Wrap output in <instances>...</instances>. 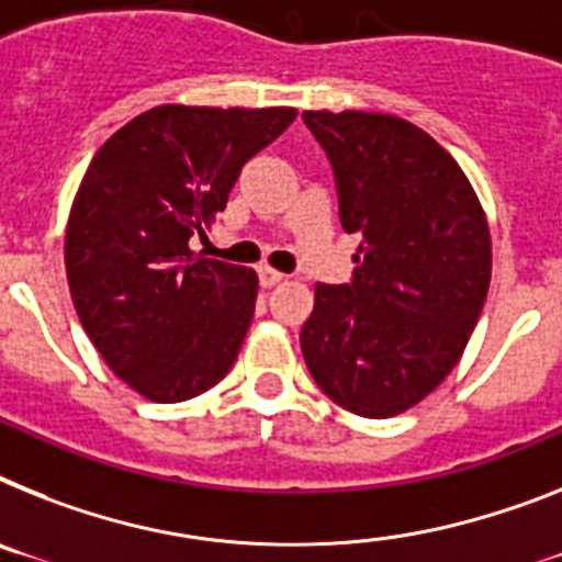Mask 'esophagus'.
<instances>
[{
    "instance_id": "esophagus-1",
    "label": "esophagus",
    "mask_w": 562,
    "mask_h": 562,
    "mask_svg": "<svg viewBox=\"0 0 562 562\" xmlns=\"http://www.w3.org/2000/svg\"><path fill=\"white\" fill-rule=\"evenodd\" d=\"M282 280H285V273L273 271V268L268 266L259 268V285H262V289H273V285H280Z\"/></svg>"
}]
</instances>
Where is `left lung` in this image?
Here are the masks:
<instances>
[{
    "label": "left lung",
    "mask_w": 562,
    "mask_h": 562,
    "mask_svg": "<svg viewBox=\"0 0 562 562\" xmlns=\"http://www.w3.org/2000/svg\"><path fill=\"white\" fill-rule=\"evenodd\" d=\"M360 234L346 285L314 289L300 331L314 383L360 417L428 397L463 357L492 282V234L463 168L391 113L305 111Z\"/></svg>",
    "instance_id": "8db88e82"
}]
</instances>
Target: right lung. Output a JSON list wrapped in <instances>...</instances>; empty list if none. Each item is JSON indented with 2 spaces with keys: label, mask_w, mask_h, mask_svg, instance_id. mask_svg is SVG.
I'll return each mask as SVG.
<instances>
[{
  "label": "right lung",
  "mask_w": 562,
  "mask_h": 562,
  "mask_svg": "<svg viewBox=\"0 0 562 562\" xmlns=\"http://www.w3.org/2000/svg\"><path fill=\"white\" fill-rule=\"evenodd\" d=\"M294 108L159 105L91 159L65 231V271L85 334L154 403H182L231 371L257 303V273L191 251L243 165Z\"/></svg>",
  "instance_id": "obj_1"
}]
</instances>
